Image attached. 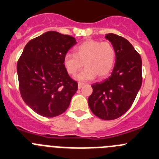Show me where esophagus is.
<instances>
[{"label": "esophagus", "instance_id": "esophagus-1", "mask_svg": "<svg viewBox=\"0 0 159 159\" xmlns=\"http://www.w3.org/2000/svg\"><path fill=\"white\" fill-rule=\"evenodd\" d=\"M85 85V84L84 83H81V82H79L78 83V89H81L83 86Z\"/></svg>", "mask_w": 159, "mask_h": 159}]
</instances>
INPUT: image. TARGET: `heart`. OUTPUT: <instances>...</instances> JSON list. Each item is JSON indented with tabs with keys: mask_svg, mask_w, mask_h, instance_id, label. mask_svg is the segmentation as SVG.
Instances as JSON below:
<instances>
[{
	"mask_svg": "<svg viewBox=\"0 0 159 159\" xmlns=\"http://www.w3.org/2000/svg\"><path fill=\"white\" fill-rule=\"evenodd\" d=\"M116 50L109 42L87 40L75 48V55L70 52L64 56L63 63L67 73L74 75L81 70L83 64L85 68L75 77L78 81L93 80L106 77L114 66Z\"/></svg>",
	"mask_w": 159,
	"mask_h": 159,
	"instance_id": "1",
	"label": "heart"
}]
</instances>
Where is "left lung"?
I'll list each match as a JSON object with an SVG mask.
<instances>
[{
	"mask_svg": "<svg viewBox=\"0 0 159 159\" xmlns=\"http://www.w3.org/2000/svg\"><path fill=\"white\" fill-rule=\"evenodd\" d=\"M116 50V63L111 75L93 84L88 104L97 117L111 120L124 115L131 106L142 85V59L126 39L105 35Z\"/></svg>",
	"mask_w": 159,
	"mask_h": 159,
	"instance_id": "obj_1",
	"label": "left lung"
}]
</instances>
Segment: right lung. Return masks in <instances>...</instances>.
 Wrapping results in <instances>:
<instances>
[{
	"instance_id": "obj_1",
	"label": "right lung",
	"mask_w": 159,
	"mask_h": 159,
	"mask_svg": "<svg viewBox=\"0 0 159 159\" xmlns=\"http://www.w3.org/2000/svg\"><path fill=\"white\" fill-rule=\"evenodd\" d=\"M77 43L72 36L47 31L25 46L17 63L20 92L25 104L39 115L63 113L78 90L64 66V56Z\"/></svg>"
}]
</instances>
